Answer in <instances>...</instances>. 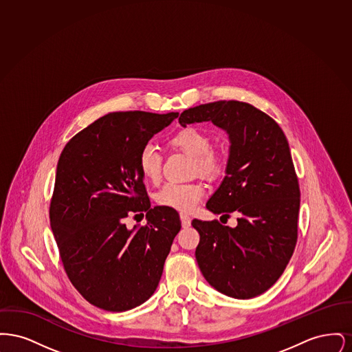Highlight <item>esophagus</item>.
<instances>
[{"label": "esophagus", "instance_id": "obj_1", "mask_svg": "<svg viewBox=\"0 0 352 352\" xmlns=\"http://www.w3.org/2000/svg\"><path fill=\"white\" fill-rule=\"evenodd\" d=\"M181 221H182V227L187 228L191 224V218L188 215H186V214H181Z\"/></svg>", "mask_w": 352, "mask_h": 352}]
</instances>
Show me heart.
I'll use <instances>...</instances> for the list:
<instances>
[{
	"instance_id": "obj_1",
	"label": "heart",
	"mask_w": 352,
	"mask_h": 352,
	"mask_svg": "<svg viewBox=\"0 0 352 352\" xmlns=\"http://www.w3.org/2000/svg\"><path fill=\"white\" fill-rule=\"evenodd\" d=\"M168 145L175 151H184L192 158V173L201 178L214 181L223 173L226 158L220 151L212 149L210 135L198 128L188 126L173 134ZM164 158L161 153L151 145L144 146L138 154V168L142 177L151 184H157L161 178ZM204 188L198 182L190 184H164L155 194V201L181 212H190L201 201Z\"/></svg>"
}]
</instances>
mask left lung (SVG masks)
<instances>
[{
    "label": "left lung",
    "instance_id": "1",
    "mask_svg": "<svg viewBox=\"0 0 352 352\" xmlns=\"http://www.w3.org/2000/svg\"><path fill=\"white\" fill-rule=\"evenodd\" d=\"M211 121L230 137L226 177L206 207L239 214L237 226L192 220L201 240L195 257L218 292L248 300L267 292L294 252L300 186L278 124L248 102L220 100L186 109L179 124Z\"/></svg>",
    "mask_w": 352,
    "mask_h": 352
}]
</instances>
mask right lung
Returning a JSON list of instances; mask_svg holds the SVG:
<instances>
[{"instance_id": "add662e5", "label": "right lung", "mask_w": 352, "mask_h": 352, "mask_svg": "<svg viewBox=\"0 0 352 352\" xmlns=\"http://www.w3.org/2000/svg\"><path fill=\"white\" fill-rule=\"evenodd\" d=\"M177 118L112 112L75 134L59 157L51 230L69 281L102 310L126 311L151 298L181 230L174 211L151 208L138 168L141 149ZM138 210L148 224L128 230L122 220Z\"/></svg>"}]
</instances>
